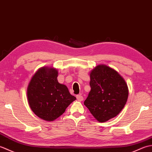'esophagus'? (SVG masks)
<instances>
[{"mask_svg":"<svg viewBox=\"0 0 152 152\" xmlns=\"http://www.w3.org/2000/svg\"><path fill=\"white\" fill-rule=\"evenodd\" d=\"M76 98H77V99H78V101H82L83 100V96L82 95H78L76 96Z\"/></svg>","mask_w":152,"mask_h":152,"instance_id":"1","label":"esophagus"}]
</instances>
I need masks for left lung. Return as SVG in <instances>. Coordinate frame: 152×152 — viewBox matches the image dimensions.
<instances>
[{
  "mask_svg": "<svg viewBox=\"0 0 152 152\" xmlns=\"http://www.w3.org/2000/svg\"><path fill=\"white\" fill-rule=\"evenodd\" d=\"M91 91L84 104L99 122H105L119 114L127 102V83L117 71L100 64L90 73Z\"/></svg>",
  "mask_w": 152,
  "mask_h": 152,
  "instance_id": "left-lung-1",
  "label": "left lung"
}]
</instances>
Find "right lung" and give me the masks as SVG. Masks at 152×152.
<instances>
[{"instance_id":"add662e5","label":"right lung","mask_w":152,"mask_h":152,"mask_svg":"<svg viewBox=\"0 0 152 152\" xmlns=\"http://www.w3.org/2000/svg\"><path fill=\"white\" fill-rule=\"evenodd\" d=\"M58 70L44 66L38 69L28 83L27 95L30 108L38 117L46 121L56 119L76 98L65 85L57 80Z\"/></svg>"}]
</instances>
